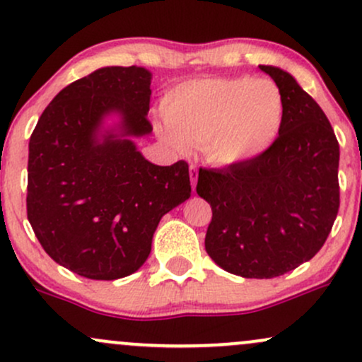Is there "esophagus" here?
Here are the masks:
<instances>
[{
	"label": "esophagus",
	"mask_w": 362,
	"mask_h": 362,
	"mask_svg": "<svg viewBox=\"0 0 362 362\" xmlns=\"http://www.w3.org/2000/svg\"><path fill=\"white\" fill-rule=\"evenodd\" d=\"M189 175L190 182H192V189L195 190V182H197V167H195V165H190L189 167Z\"/></svg>",
	"instance_id": "esophagus-1"
}]
</instances>
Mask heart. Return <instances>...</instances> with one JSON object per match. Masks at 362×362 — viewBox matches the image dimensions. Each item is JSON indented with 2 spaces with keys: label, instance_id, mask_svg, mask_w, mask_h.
Returning a JSON list of instances; mask_svg holds the SVG:
<instances>
[{
  "label": "heart",
  "instance_id": "obj_1",
  "mask_svg": "<svg viewBox=\"0 0 362 362\" xmlns=\"http://www.w3.org/2000/svg\"><path fill=\"white\" fill-rule=\"evenodd\" d=\"M284 114V97L272 80L204 78L180 83L167 95L160 136L177 149L202 146L218 167H236L272 146Z\"/></svg>",
  "mask_w": 362,
  "mask_h": 362
}]
</instances>
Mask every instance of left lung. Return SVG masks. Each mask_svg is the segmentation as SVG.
<instances>
[{"label":"left lung","instance_id":"left-lung-1","mask_svg":"<svg viewBox=\"0 0 362 362\" xmlns=\"http://www.w3.org/2000/svg\"><path fill=\"white\" fill-rule=\"evenodd\" d=\"M284 97V124L264 155L199 170L197 194L213 209L206 252L247 279L294 271L323 247L339 213V143L327 115L298 81L259 66Z\"/></svg>","mask_w":362,"mask_h":362}]
</instances>
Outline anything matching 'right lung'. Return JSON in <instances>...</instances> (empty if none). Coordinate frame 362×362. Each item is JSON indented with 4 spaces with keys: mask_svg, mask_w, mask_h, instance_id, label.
Returning a JSON list of instances; mask_svg holds the SVG:
<instances>
[{
    "mask_svg": "<svg viewBox=\"0 0 362 362\" xmlns=\"http://www.w3.org/2000/svg\"><path fill=\"white\" fill-rule=\"evenodd\" d=\"M149 85L138 66L97 69L62 88L30 136L28 221L47 255L78 276H131L160 219L190 197L184 160L160 167L134 143L153 131Z\"/></svg>",
    "mask_w": 362,
    "mask_h": 362,
    "instance_id": "1",
    "label": "right lung"
}]
</instances>
